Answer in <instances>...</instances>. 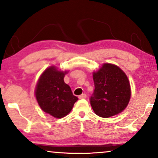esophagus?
<instances>
[{
    "label": "esophagus",
    "mask_w": 158,
    "mask_h": 158,
    "mask_svg": "<svg viewBox=\"0 0 158 158\" xmlns=\"http://www.w3.org/2000/svg\"><path fill=\"white\" fill-rule=\"evenodd\" d=\"M86 98V95L85 94H83L80 95V96H78V98L79 99H84V98Z\"/></svg>",
    "instance_id": "1"
}]
</instances>
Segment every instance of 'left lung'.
Segmentation results:
<instances>
[{
  "label": "left lung",
  "instance_id": "8db88e82",
  "mask_svg": "<svg viewBox=\"0 0 158 158\" xmlns=\"http://www.w3.org/2000/svg\"><path fill=\"white\" fill-rule=\"evenodd\" d=\"M95 89L90 98L96 115L109 118L126 109L131 98L130 83L120 68L105 63L93 73Z\"/></svg>",
  "mask_w": 158,
  "mask_h": 158
}]
</instances>
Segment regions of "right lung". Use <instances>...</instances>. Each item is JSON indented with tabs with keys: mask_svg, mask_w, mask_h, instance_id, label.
<instances>
[{
	"mask_svg": "<svg viewBox=\"0 0 158 158\" xmlns=\"http://www.w3.org/2000/svg\"><path fill=\"white\" fill-rule=\"evenodd\" d=\"M66 73L67 71L58 70L55 66L49 67L41 75L35 88L36 98L41 109L57 118L68 115L78 100L64 82Z\"/></svg>",
	"mask_w": 158,
	"mask_h": 158,
	"instance_id": "obj_1",
	"label": "right lung"
}]
</instances>
